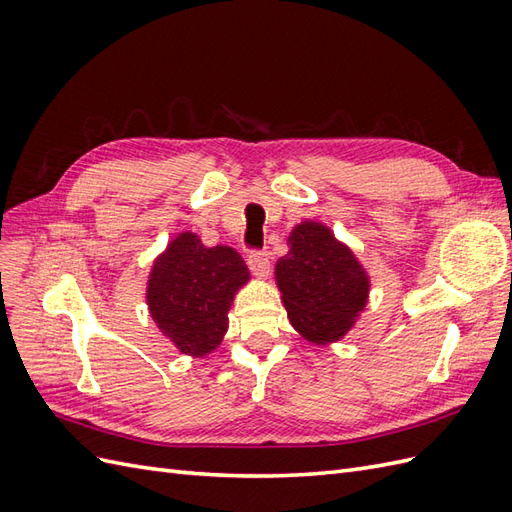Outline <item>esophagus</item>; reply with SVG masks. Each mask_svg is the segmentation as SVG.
Masks as SVG:
<instances>
[{"label": "esophagus", "instance_id": "1", "mask_svg": "<svg viewBox=\"0 0 512 512\" xmlns=\"http://www.w3.org/2000/svg\"><path fill=\"white\" fill-rule=\"evenodd\" d=\"M247 265H250L252 273L260 280H267L269 271H271V262H269V254L267 252H252L247 256Z\"/></svg>", "mask_w": 512, "mask_h": 512}]
</instances>
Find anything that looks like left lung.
Segmentation results:
<instances>
[{"label": "left lung", "instance_id": "8db88e82", "mask_svg": "<svg viewBox=\"0 0 512 512\" xmlns=\"http://www.w3.org/2000/svg\"><path fill=\"white\" fill-rule=\"evenodd\" d=\"M288 247V254L275 262V282L290 324L312 344L337 342L367 305V271L322 222L294 226Z\"/></svg>", "mask_w": 512, "mask_h": 512}]
</instances>
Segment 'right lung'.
Returning a JSON list of instances; mask_svg holds the SVG:
<instances>
[{
    "label": "right lung",
    "instance_id": "add662e5",
    "mask_svg": "<svg viewBox=\"0 0 512 512\" xmlns=\"http://www.w3.org/2000/svg\"><path fill=\"white\" fill-rule=\"evenodd\" d=\"M247 282L250 271L239 252L228 245L207 247L196 232L185 230L153 260L145 299L168 342L200 359L222 344L228 309Z\"/></svg>",
    "mask_w": 512,
    "mask_h": 512
}]
</instances>
